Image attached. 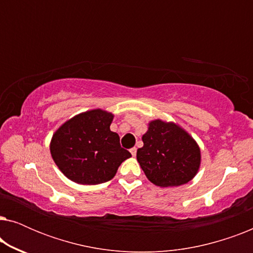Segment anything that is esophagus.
Segmentation results:
<instances>
[{"mask_svg": "<svg viewBox=\"0 0 253 253\" xmlns=\"http://www.w3.org/2000/svg\"><path fill=\"white\" fill-rule=\"evenodd\" d=\"M130 152H131V154H132V157H136V154H137V148H136V147L131 148Z\"/></svg>", "mask_w": 253, "mask_h": 253, "instance_id": "obj_1", "label": "esophagus"}]
</instances>
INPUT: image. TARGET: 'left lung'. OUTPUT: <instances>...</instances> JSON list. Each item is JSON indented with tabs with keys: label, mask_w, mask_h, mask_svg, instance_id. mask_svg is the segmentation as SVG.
I'll return each mask as SVG.
<instances>
[{
	"label": "left lung",
	"mask_w": 253,
	"mask_h": 253,
	"mask_svg": "<svg viewBox=\"0 0 253 253\" xmlns=\"http://www.w3.org/2000/svg\"><path fill=\"white\" fill-rule=\"evenodd\" d=\"M138 148L137 160L146 177L158 186H178L191 181L200 165L196 141L174 123H150Z\"/></svg>",
	"instance_id": "8db88e82"
}]
</instances>
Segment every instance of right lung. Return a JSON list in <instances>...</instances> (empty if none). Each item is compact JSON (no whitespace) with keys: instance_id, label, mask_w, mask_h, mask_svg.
Listing matches in <instances>:
<instances>
[{"instance_id":"1","label":"right lung","mask_w":253,"mask_h":253,"mask_svg":"<svg viewBox=\"0 0 253 253\" xmlns=\"http://www.w3.org/2000/svg\"><path fill=\"white\" fill-rule=\"evenodd\" d=\"M113 115L101 109L75 116L54 133L50 153L60 170L79 184H100L131 157L110 131Z\"/></svg>"}]
</instances>
